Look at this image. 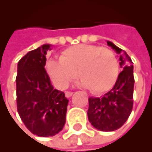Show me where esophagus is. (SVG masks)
Returning <instances> with one entry per match:
<instances>
[{"instance_id":"34e87169","label":"esophagus","mask_w":152,"mask_h":152,"mask_svg":"<svg viewBox=\"0 0 152 152\" xmlns=\"http://www.w3.org/2000/svg\"><path fill=\"white\" fill-rule=\"evenodd\" d=\"M73 95V92H69V91H66L65 92V96L66 98H69Z\"/></svg>"}]
</instances>
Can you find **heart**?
<instances>
[{
  "instance_id": "heart-1",
  "label": "heart",
  "mask_w": 152,
  "mask_h": 152,
  "mask_svg": "<svg viewBox=\"0 0 152 152\" xmlns=\"http://www.w3.org/2000/svg\"><path fill=\"white\" fill-rule=\"evenodd\" d=\"M45 69L58 88H66L79 75L83 78L80 85L94 94L110 91L119 74L118 61L111 50L87 44L73 45L65 50L59 60L50 59Z\"/></svg>"
}]
</instances>
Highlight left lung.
Here are the masks:
<instances>
[{"label":"left lung","instance_id":"obj_1","mask_svg":"<svg viewBox=\"0 0 152 152\" xmlns=\"http://www.w3.org/2000/svg\"><path fill=\"white\" fill-rule=\"evenodd\" d=\"M107 45L119 54L123 71L118 75L114 87L104 96L89 98L88 119L94 128L113 132L120 128L131 115L133 107L134 75L133 62L128 54L107 41Z\"/></svg>","mask_w":152,"mask_h":152}]
</instances>
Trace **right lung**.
Instances as JSON below:
<instances>
[{
    "label": "right lung",
    "mask_w": 152,
    "mask_h": 152,
    "mask_svg": "<svg viewBox=\"0 0 152 152\" xmlns=\"http://www.w3.org/2000/svg\"><path fill=\"white\" fill-rule=\"evenodd\" d=\"M51 46L45 44L29 51L18 64V114L28 131L40 137L53 136L63 129L69 102L64 92L53 88L45 69Z\"/></svg>",
    "instance_id": "1"
}]
</instances>
